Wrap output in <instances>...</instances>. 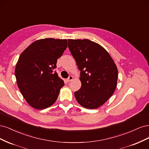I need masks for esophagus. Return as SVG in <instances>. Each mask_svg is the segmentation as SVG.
<instances>
[{
  "label": "esophagus",
  "mask_w": 149,
  "mask_h": 149,
  "mask_svg": "<svg viewBox=\"0 0 149 149\" xmlns=\"http://www.w3.org/2000/svg\"><path fill=\"white\" fill-rule=\"evenodd\" d=\"M73 79V76H70L66 81H67V82H70L71 81H72Z\"/></svg>",
  "instance_id": "1"
}]
</instances>
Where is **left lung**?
I'll use <instances>...</instances> for the list:
<instances>
[{
	"instance_id": "left-lung-1",
	"label": "left lung",
	"mask_w": 149,
	"mask_h": 149,
	"mask_svg": "<svg viewBox=\"0 0 149 149\" xmlns=\"http://www.w3.org/2000/svg\"><path fill=\"white\" fill-rule=\"evenodd\" d=\"M68 41L81 71V87L74 92L76 100L85 108L96 109L113 94L118 81V68L109 53L98 43L88 39Z\"/></svg>"
}]
</instances>
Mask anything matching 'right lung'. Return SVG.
I'll return each instance as SVG.
<instances>
[{
  "label": "right lung",
  "mask_w": 149,
  "mask_h": 149,
  "mask_svg": "<svg viewBox=\"0 0 149 149\" xmlns=\"http://www.w3.org/2000/svg\"><path fill=\"white\" fill-rule=\"evenodd\" d=\"M67 47L66 39H40L20 55L15 69L17 84L26 101L35 109H45L56 101L65 83L53 70Z\"/></svg>",
  "instance_id": "obj_1"
}]
</instances>
